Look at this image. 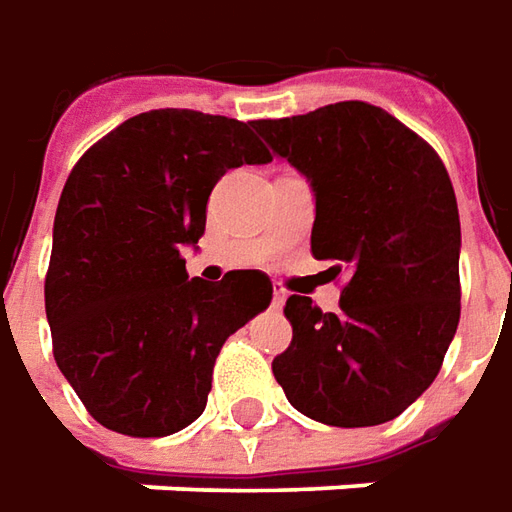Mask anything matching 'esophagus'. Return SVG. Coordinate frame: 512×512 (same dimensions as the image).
Segmentation results:
<instances>
[{
    "label": "esophagus",
    "instance_id": "34e87169",
    "mask_svg": "<svg viewBox=\"0 0 512 512\" xmlns=\"http://www.w3.org/2000/svg\"><path fill=\"white\" fill-rule=\"evenodd\" d=\"M283 303H286V291H283V289H280V286H277V283H274V289H272V306H277V309H280Z\"/></svg>",
    "mask_w": 512,
    "mask_h": 512
}]
</instances>
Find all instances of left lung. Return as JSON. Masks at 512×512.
Listing matches in <instances>:
<instances>
[{
  "mask_svg": "<svg viewBox=\"0 0 512 512\" xmlns=\"http://www.w3.org/2000/svg\"><path fill=\"white\" fill-rule=\"evenodd\" d=\"M255 130L314 186L311 252L348 272L340 311L291 294L274 379L334 428L397 419L431 385L459 326V209L442 158L368 101L260 118Z\"/></svg>",
  "mask_w": 512,
  "mask_h": 512,
  "instance_id": "1",
  "label": "left lung"
}]
</instances>
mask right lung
<instances>
[{
	"label": "right lung",
	"mask_w": 512,
	"mask_h": 512,
	"mask_svg": "<svg viewBox=\"0 0 512 512\" xmlns=\"http://www.w3.org/2000/svg\"><path fill=\"white\" fill-rule=\"evenodd\" d=\"M266 161L252 121L172 107L127 118L76 161L45 311L56 365L98 425L150 439L203 414L215 357L269 306L272 280L255 269L189 280L181 249L203 235L223 175Z\"/></svg>",
	"instance_id": "add662e5"
}]
</instances>
